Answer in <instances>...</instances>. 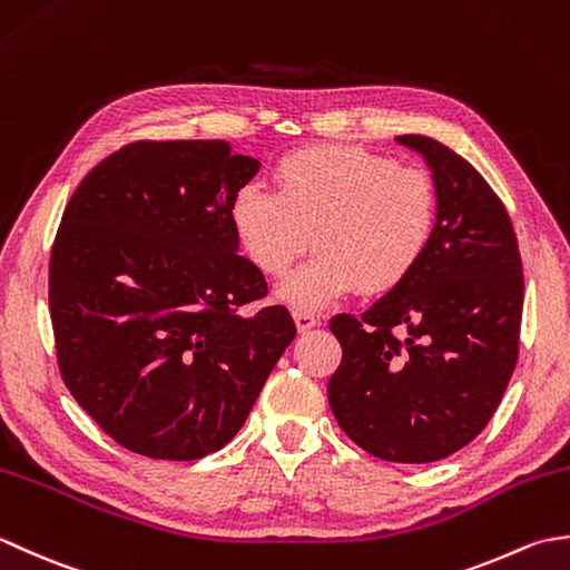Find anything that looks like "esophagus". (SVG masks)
<instances>
[{
	"instance_id": "1",
	"label": "esophagus",
	"mask_w": 570,
	"mask_h": 570,
	"mask_svg": "<svg viewBox=\"0 0 570 570\" xmlns=\"http://www.w3.org/2000/svg\"><path fill=\"white\" fill-rule=\"evenodd\" d=\"M294 321H296V328L304 333V331H311L313 325L318 323V318H316V313H311V311H294Z\"/></svg>"
}]
</instances>
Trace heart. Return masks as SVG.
Instances as JSON below:
<instances>
[{
	"instance_id": "b5f03b06",
	"label": "heart",
	"mask_w": 570,
	"mask_h": 570,
	"mask_svg": "<svg viewBox=\"0 0 570 570\" xmlns=\"http://www.w3.org/2000/svg\"><path fill=\"white\" fill-rule=\"evenodd\" d=\"M229 223L247 259L278 276L306 249L278 294L296 311H321L355 294L392 292L429 252L439 193L419 166L353 147L318 144L284 154L274 190L245 184L229 200Z\"/></svg>"
}]
</instances>
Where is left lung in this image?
I'll use <instances>...</instances> for the list:
<instances>
[{
  "label": "left lung",
  "mask_w": 570,
  "mask_h": 570,
  "mask_svg": "<svg viewBox=\"0 0 570 570\" xmlns=\"http://www.w3.org/2000/svg\"><path fill=\"white\" fill-rule=\"evenodd\" d=\"M423 154L439 193L429 252L404 284L331 333L343 360L328 382L335 421L362 451L433 463L488 426L519 357L524 274L498 193L445 144L396 137Z\"/></svg>",
  "instance_id": "8db88e82"
}]
</instances>
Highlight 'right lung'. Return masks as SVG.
I'll return each mask as SVG.
<instances>
[{
	"mask_svg": "<svg viewBox=\"0 0 570 570\" xmlns=\"http://www.w3.org/2000/svg\"><path fill=\"white\" fill-rule=\"evenodd\" d=\"M259 171L223 139L131 141L72 193L48 262L72 399L131 453L196 460L235 439L294 341L237 254L235 190Z\"/></svg>",
	"mask_w": 570,
	"mask_h": 570,
	"instance_id": "right-lung-1",
	"label": "right lung"
}]
</instances>
